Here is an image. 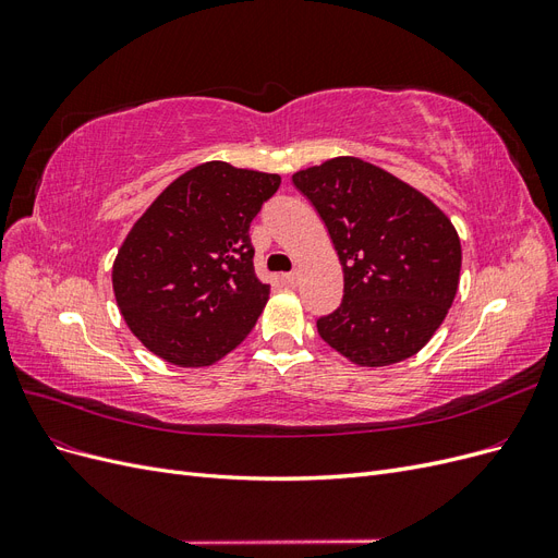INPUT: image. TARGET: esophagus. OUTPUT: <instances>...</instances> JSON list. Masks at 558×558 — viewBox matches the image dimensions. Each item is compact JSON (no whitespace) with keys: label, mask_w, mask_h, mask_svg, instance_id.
<instances>
[{"label":"esophagus","mask_w":558,"mask_h":558,"mask_svg":"<svg viewBox=\"0 0 558 558\" xmlns=\"http://www.w3.org/2000/svg\"><path fill=\"white\" fill-rule=\"evenodd\" d=\"M283 279H286V283H291V286H295V283L300 281V272H298V269H293V272H289V275H283Z\"/></svg>","instance_id":"1"}]
</instances>
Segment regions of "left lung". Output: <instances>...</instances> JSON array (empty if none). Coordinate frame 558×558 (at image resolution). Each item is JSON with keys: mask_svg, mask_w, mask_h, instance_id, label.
Here are the masks:
<instances>
[{"mask_svg": "<svg viewBox=\"0 0 558 558\" xmlns=\"http://www.w3.org/2000/svg\"><path fill=\"white\" fill-rule=\"evenodd\" d=\"M326 223L344 272L342 305L316 320L351 363L393 365L424 349L459 291L461 240L410 183L361 158L293 174Z\"/></svg>", "mask_w": 558, "mask_h": 558, "instance_id": "8db88e82", "label": "left lung"}]
</instances>
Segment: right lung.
<instances>
[{
    "label": "right lung",
    "mask_w": 558,
    "mask_h": 558,
    "mask_svg": "<svg viewBox=\"0 0 558 558\" xmlns=\"http://www.w3.org/2000/svg\"><path fill=\"white\" fill-rule=\"evenodd\" d=\"M279 183V174L211 160L174 179L132 226L111 279L125 324L148 351L205 367L244 342L269 298L248 228Z\"/></svg>",
    "instance_id": "add662e5"
}]
</instances>
